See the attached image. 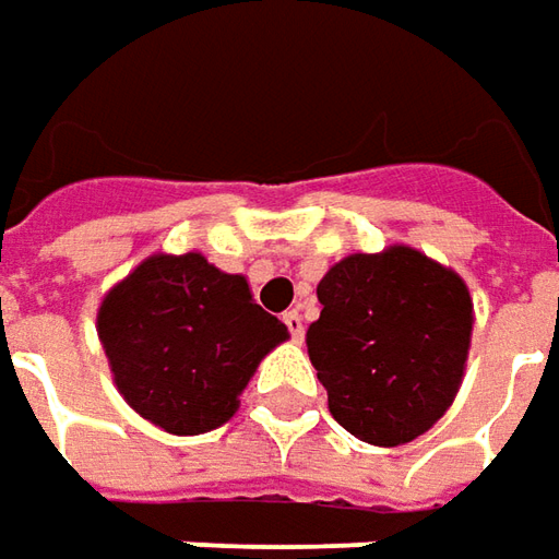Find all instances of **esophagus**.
<instances>
[{"mask_svg": "<svg viewBox=\"0 0 559 559\" xmlns=\"http://www.w3.org/2000/svg\"><path fill=\"white\" fill-rule=\"evenodd\" d=\"M283 322H286L288 334H292V341H304V319L298 310H288L286 317H283Z\"/></svg>", "mask_w": 559, "mask_h": 559, "instance_id": "esophagus-1", "label": "esophagus"}]
</instances>
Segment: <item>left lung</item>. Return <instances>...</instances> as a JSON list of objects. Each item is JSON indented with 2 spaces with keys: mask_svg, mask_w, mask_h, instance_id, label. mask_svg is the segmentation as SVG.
<instances>
[{
  "mask_svg": "<svg viewBox=\"0 0 559 559\" xmlns=\"http://www.w3.org/2000/svg\"><path fill=\"white\" fill-rule=\"evenodd\" d=\"M307 353L331 417L377 448L429 432L463 383L472 344L465 283L417 249L349 255L317 286Z\"/></svg>",
  "mask_w": 559,
  "mask_h": 559,
  "instance_id": "1",
  "label": "left lung"
}]
</instances>
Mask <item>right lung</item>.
<instances>
[{
    "label": "right lung",
    "mask_w": 559,
    "mask_h": 559,
    "mask_svg": "<svg viewBox=\"0 0 559 559\" xmlns=\"http://www.w3.org/2000/svg\"><path fill=\"white\" fill-rule=\"evenodd\" d=\"M96 331L127 404L173 435L228 423L258 361L288 337L242 276L200 252L142 261L106 295Z\"/></svg>",
    "instance_id": "add662e5"
}]
</instances>
